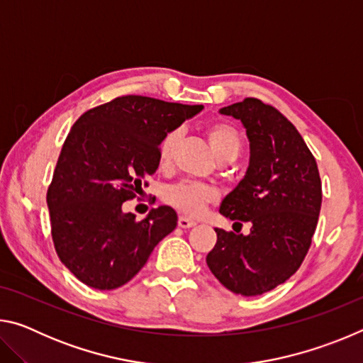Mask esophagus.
<instances>
[{
	"label": "esophagus",
	"instance_id": "1",
	"mask_svg": "<svg viewBox=\"0 0 363 363\" xmlns=\"http://www.w3.org/2000/svg\"><path fill=\"white\" fill-rule=\"evenodd\" d=\"M177 224H179V227H182V229H190V227L196 225V223L194 219H189L186 216H181L179 220H177Z\"/></svg>",
	"mask_w": 363,
	"mask_h": 363
}]
</instances>
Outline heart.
Returning a JSON list of instances; mask_svg holds the SVG:
<instances>
[{
    "instance_id": "b5f03b06",
    "label": "heart",
    "mask_w": 363,
    "mask_h": 363,
    "mask_svg": "<svg viewBox=\"0 0 363 363\" xmlns=\"http://www.w3.org/2000/svg\"><path fill=\"white\" fill-rule=\"evenodd\" d=\"M206 138L218 160L227 155L237 157L242 149L240 134L229 123H213L206 128ZM177 139H179L177 131H169L163 136L157 152L160 167H168L169 164ZM218 190L213 186H208V184L179 182L164 192V200L182 214L199 216L205 211L206 205L218 200Z\"/></svg>"
}]
</instances>
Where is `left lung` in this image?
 Segmentation results:
<instances>
[{
	"instance_id": "left-lung-1",
	"label": "left lung",
	"mask_w": 363,
	"mask_h": 363,
	"mask_svg": "<svg viewBox=\"0 0 363 363\" xmlns=\"http://www.w3.org/2000/svg\"><path fill=\"white\" fill-rule=\"evenodd\" d=\"M219 113L240 120L250 140L247 173L219 213L251 229L243 235L216 227L206 264L227 290L257 296L285 284L303 264L320 214L322 182L314 155L277 108L247 97Z\"/></svg>"
}]
</instances>
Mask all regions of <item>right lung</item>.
Listing matches in <instances>:
<instances>
[{"label":"right lung","mask_w":363,"mask_h":363,"mask_svg":"<svg viewBox=\"0 0 363 363\" xmlns=\"http://www.w3.org/2000/svg\"><path fill=\"white\" fill-rule=\"evenodd\" d=\"M201 110L123 96L88 110L72 126L46 201L59 259L84 285L115 290L128 284L176 229L171 206H158L139 223L121 208L155 174L164 134Z\"/></svg>","instance_id":"1"}]
</instances>
